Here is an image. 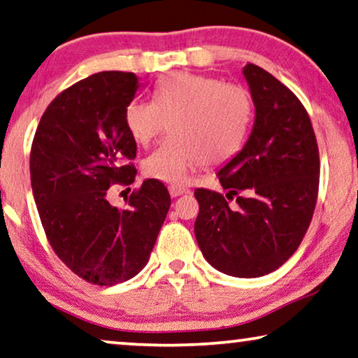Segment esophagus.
Returning <instances> with one entry per match:
<instances>
[{"label":"esophagus","instance_id":"34e87169","mask_svg":"<svg viewBox=\"0 0 358 358\" xmlns=\"http://www.w3.org/2000/svg\"><path fill=\"white\" fill-rule=\"evenodd\" d=\"M169 191H170V196H172V198H177V196L188 193V188H185V186H181V185H170Z\"/></svg>","mask_w":358,"mask_h":358}]
</instances>
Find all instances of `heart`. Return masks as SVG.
<instances>
[{"label": "heart", "instance_id": "heart-1", "mask_svg": "<svg viewBox=\"0 0 358 358\" xmlns=\"http://www.w3.org/2000/svg\"><path fill=\"white\" fill-rule=\"evenodd\" d=\"M255 117V103L243 85L193 73L160 78L154 100L134 99L124 123L136 144L149 145L165 129L164 141L144 160L148 177L183 183L201 165H222L243 149Z\"/></svg>", "mask_w": 358, "mask_h": 358}]
</instances>
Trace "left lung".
I'll return each instance as SVG.
<instances>
[{"label":"left lung","instance_id":"obj_1","mask_svg":"<svg viewBox=\"0 0 358 358\" xmlns=\"http://www.w3.org/2000/svg\"><path fill=\"white\" fill-rule=\"evenodd\" d=\"M243 74L256 108L255 127L217 173L227 196L194 191V235L213 268L248 279L273 273L300 246L318 199L320 152L299 97L253 63ZM234 197L236 204L229 206Z\"/></svg>","mask_w":358,"mask_h":358}]
</instances>
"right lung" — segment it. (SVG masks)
Masks as SVG:
<instances>
[{"label": "right lung", "mask_w": 358, "mask_h": 358, "mask_svg": "<svg viewBox=\"0 0 358 358\" xmlns=\"http://www.w3.org/2000/svg\"><path fill=\"white\" fill-rule=\"evenodd\" d=\"M138 87L136 74L123 71L73 84L45 110L30 149V183L48 243L95 285L122 284L148 264L170 208L167 188L154 178L133 189L127 208L107 198L113 185L136 177L124 110Z\"/></svg>", "instance_id": "right-lung-1"}]
</instances>
